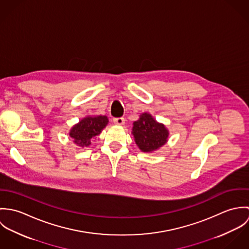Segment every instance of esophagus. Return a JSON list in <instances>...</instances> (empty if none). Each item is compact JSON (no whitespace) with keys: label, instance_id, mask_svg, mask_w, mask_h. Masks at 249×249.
Listing matches in <instances>:
<instances>
[{"label":"esophagus","instance_id":"1","mask_svg":"<svg viewBox=\"0 0 249 249\" xmlns=\"http://www.w3.org/2000/svg\"><path fill=\"white\" fill-rule=\"evenodd\" d=\"M113 122H114V124H118V125H123V124H124V119L122 118V117H120V118H115V119L113 120Z\"/></svg>","mask_w":249,"mask_h":249}]
</instances>
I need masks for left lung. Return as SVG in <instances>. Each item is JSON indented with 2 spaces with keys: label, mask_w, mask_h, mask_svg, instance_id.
I'll return each instance as SVG.
<instances>
[{
  "label": "left lung",
  "mask_w": 249,
  "mask_h": 249,
  "mask_svg": "<svg viewBox=\"0 0 249 249\" xmlns=\"http://www.w3.org/2000/svg\"><path fill=\"white\" fill-rule=\"evenodd\" d=\"M132 134L139 148L143 152H152L164 145L169 131L163 124L156 122L148 113H142L138 121L133 123Z\"/></svg>",
  "instance_id": "left-lung-1"
}]
</instances>
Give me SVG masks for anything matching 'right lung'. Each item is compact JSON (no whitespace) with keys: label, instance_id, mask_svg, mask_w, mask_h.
<instances>
[{"label":"right lung","instance_id":"right-lung-1","mask_svg":"<svg viewBox=\"0 0 249 249\" xmlns=\"http://www.w3.org/2000/svg\"><path fill=\"white\" fill-rule=\"evenodd\" d=\"M107 124V116H87L71 127L69 135L74 143L80 147H86L91 144L93 138L102 132Z\"/></svg>","mask_w":249,"mask_h":249}]
</instances>
